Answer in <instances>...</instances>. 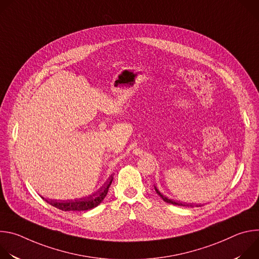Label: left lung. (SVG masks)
<instances>
[{"instance_id":"obj_1","label":"left lung","mask_w":259,"mask_h":259,"mask_svg":"<svg viewBox=\"0 0 259 259\" xmlns=\"http://www.w3.org/2000/svg\"><path fill=\"white\" fill-rule=\"evenodd\" d=\"M155 190H156V192H157V194L165 201V202H167V203H169V204H172V205H178V206H188V207H194V204H191V203H181V202H179V201H176V200H172V199H169V198H167L166 196H164L158 189H157V187L155 186ZM197 207H199L198 205H196Z\"/></svg>"}]
</instances>
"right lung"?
<instances>
[{
	"label": "right lung",
	"mask_w": 259,
	"mask_h": 259,
	"mask_svg": "<svg viewBox=\"0 0 259 259\" xmlns=\"http://www.w3.org/2000/svg\"><path fill=\"white\" fill-rule=\"evenodd\" d=\"M114 179V176L110 175L107 180L103 183V186L97 190L92 195H89L88 197H84L81 199H75V200H67V201H57V200H51V199H45L44 197H41L44 199L48 204L51 206L60 209L62 211H85L90 210L96 206H98L105 196L107 195L108 189L112 184V181Z\"/></svg>",
	"instance_id": "obj_1"
}]
</instances>
